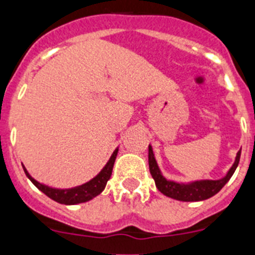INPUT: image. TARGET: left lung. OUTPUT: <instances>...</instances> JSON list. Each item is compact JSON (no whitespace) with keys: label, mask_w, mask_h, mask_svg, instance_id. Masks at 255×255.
I'll list each match as a JSON object with an SVG mask.
<instances>
[{"label":"left lung","mask_w":255,"mask_h":255,"mask_svg":"<svg viewBox=\"0 0 255 255\" xmlns=\"http://www.w3.org/2000/svg\"><path fill=\"white\" fill-rule=\"evenodd\" d=\"M240 154L242 149L236 154V159L234 162L233 167L230 168L226 176L220 180H200V181L189 182V184H177V182L168 181L162 176L157 162H155L153 149L149 145L148 148V162H149V171L152 177L154 179L155 186L164 195L172 198V199L181 200V202H199V200H206L208 198L217 194L221 189L224 188L225 184L231 179V176L235 172L238 167L239 161H240Z\"/></svg>","instance_id":"1"}]
</instances>
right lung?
Segmentation results:
<instances>
[{
	"mask_svg": "<svg viewBox=\"0 0 255 255\" xmlns=\"http://www.w3.org/2000/svg\"><path fill=\"white\" fill-rule=\"evenodd\" d=\"M119 150H115L114 154L111 155L110 161L107 162V164L105 166L102 171H101L98 175H97L94 179H92L89 182H85L83 185L76 186L73 189H52L48 188L46 185H42L38 181H35L33 177L28 173V171L25 170V167L22 166L24 171H25L26 176L30 179V181L39 189L40 191H43L47 197H49L51 199H53L55 202L61 204H78V203H84L88 200L93 199L94 197H97L98 194H101L103 191V189L106 188V184L110 180L112 175V168H114L115 159H116V155Z\"/></svg>",
	"mask_w": 255,
	"mask_h": 255,
	"instance_id": "obj_1",
	"label": "right lung"
}]
</instances>
